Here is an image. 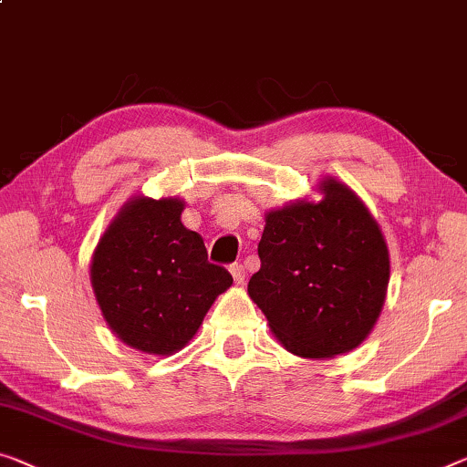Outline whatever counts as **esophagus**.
Masks as SVG:
<instances>
[{"instance_id": "1", "label": "esophagus", "mask_w": 467, "mask_h": 467, "mask_svg": "<svg viewBox=\"0 0 467 467\" xmlns=\"http://www.w3.org/2000/svg\"><path fill=\"white\" fill-rule=\"evenodd\" d=\"M229 271H232L234 282L238 284V285H242L244 279H246V269H244V265H232V267H229Z\"/></svg>"}]
</instances>
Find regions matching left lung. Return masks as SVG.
<instances>
[{"label": "left lung", "instance_id": "1", "mask_svg": "<svg viewBox=\"0 0 467 467\" xmlns=\"http://www.w3.org/2000/svg\"><path fill=\"white\" fill-rule=\"evenodd\" d=\"M321 200L265 213L261 269L248 294L285 350L324 361L350 353L374 329L390 254L374 214L347 183L319 182Z\"/></svg>", "mask_w": 467, "mask_h": 467}]
</instances>
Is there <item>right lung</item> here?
<instances>
[{"label":"right lung","mask_w":467,"mask_h":467,"mask_svg":"<svg viewBox=\"0 0 467 467\" xmlns=\"http://www.w3.org/2000/svg\"><path fill=\"white\" fill-rule=\"evenodd\" d=\"M177 196L129 198L93 250L91 288L106 324L127 347L173 355L234 284L209 263L202 235L182 223Z\"/></svg>","instance_id":"right-lung-1"}]
</instances>
